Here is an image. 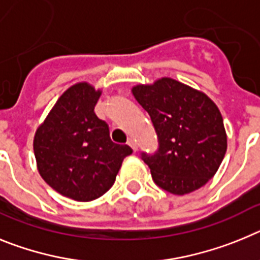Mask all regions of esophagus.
<instances>
[{"label": "esophagus", "instance_id": "34e87169", "mask_svg": "<svg viewBox=\"0 0 260 260\" xmlns=\"http://www.w3.org/2000/svg\"><path fill=\"white\" fill-rule=\"evenodd\" d=\"M128 145H129L131 148H132L133 152H137V149H139V146H137V144H136V141H135V140H129V141H128Z\"/></svg>", "mask_w": 260, "mask_h": 260}]
</instances>
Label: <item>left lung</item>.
I'll return each instance as SVG.
<instances>
[{"mask_svg": "<svg viewBox=\"0 0 260 260\" xmlns=\"http://www.w3.org/2000/svg\"><path fill=\"white\" fill-rule=\"evenodd\" d=\"M132 94L157 132V153L141 154L155 184L173 195L204 186L217 173L228 148L216 103L205 92L170 77L136 85Z\"/></svg>", "mask_w": 260, "mask_h": 260, "instance_id": "obj_1", "label": "left lung"}]
</instances>
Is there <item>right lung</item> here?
I'll list each match as a JSON object with an SVG mask.
<instances>
[{
    "mask_svg": "<svg viewBox=\"0 0 260 260\" xmlns=\"http://www.w3.org/2000/svg\"><path fill=\"white\" fill-rule=\"evenodd\" d=\"M102 90L74 83L52 107L34 136L40 177L62 196L91 202L111 188L127 155L128 145L110 139L106 121L94 112Z\"/></svg>",
    "mask_w": 260,
    "mask_h": 260,
    "instance_id": "1",
    "label": "right lung"
}]
</instances>
